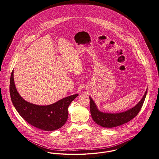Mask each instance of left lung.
<instances>
[{"mask_svg": "<svg viewBox=\"0 0 159 159\" xmlns=\"http://www.w3.org/2000/svg\"><path fill=\"white\" fill-rule=\"evenodd\" d=\"M148 91L146 90L143 97L135 106L129 109L118 113H107L100 111L93 99L90 98V114L93 121L98 125L106 128H114L128 123L139 114L144 102Z\"/></svg>", "mask_w": 159, "mask_h": 159, "instance_id": "obj_1", "label": "left lung"}]
</instances>
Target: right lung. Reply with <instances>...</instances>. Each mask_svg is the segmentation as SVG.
Instances as JSON below:
<instances>
[{
	"instance_id": "right-lung-1",
	"label": "right lung",
	"mask_w": 159,
	"mask_h": 159,
	"mask_svg": "<svg viewBox=\"0 0 159 159\" xmlns=\"http://www.w3.org/2000/svg\"><path fill=\"white\" fill-rule=\"evenodd\" d=\"M10 93L13 106L19 115L33 126L45 131L57 130L66 123L69 116V106L78 96V94L68 96L46 106L31 103L23 99L17 92L13 70L10 78Z\"/></svg>"
}]
</instances>
